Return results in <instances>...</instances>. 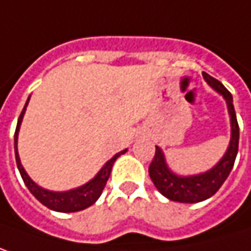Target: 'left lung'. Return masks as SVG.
Instances as JSON below:
<instances>
[{"mask_svg":"<svg viewBox=\"0 0 251 251\" xmlns=\"http://www.w3.org/2000/svg\"><path fill=\"white\" fill-rule=\"evenodd\" d=\"M202 76L205 81L216 89L218 93H221L227 102L228 113L231 118V139L230 145L223 156V159L217 164L216 167L210 171L193 175V176H178L165 164V158L162 153V149L155 147V155L149 165V176L153 182V185L158 188V191L170 198L171 201L178 202H200L204 201L220 190V187L224 184L227 176L233 170L237 152H239V136L240 129L236 110L233 106V96L231 93L224 87L221 81H218L210 75L202 72Z\"/></svg>","mask_w":251,"mask_h":251,"instance_id":"8db88e82","label":"left lung"}]
</instances>
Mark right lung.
<instances>
[{"label": "right lung", "instance_id": "right-lung-1", "mask_svg": "<svg viewBox=\"0 0 251 251\" xmlns=\"http://www.w3.org/2000/svg\"><path fill=\"white\" fill-rule=\"evenodd\" d=\"M30 99V98H28ZM28 104V100L25 103L20 118H18V122H17V127H15V135H14V151H15V161H17V167H18V171L21 174V178L24 181V184L27 185V188L30 190V193L34 195L35 198L43 204L46 205L47 208L50 210H54L58 213H76V211H81L87 207H90L92 204H95L98 201V198L100 197L103 188L109 179V175L112 171V167L116 161L118 156H121L122 153H125L126 149H124L122 152L116 153L110 161L106 162V165L103 167L102 170L99 171V174L92 179L89 181L87 184H84L83 187H79L76 190H72V191H66V193H53V191H47L41 187H38L35 182L31 181V178L27 175V172L24 171L21 162H20V156H18V152H17V139H18V130H20V125H21V121H23V116H24V112H25V107Z\"/></svg>", "mask_w": 251, "mask_h": 251}]
</instances>
